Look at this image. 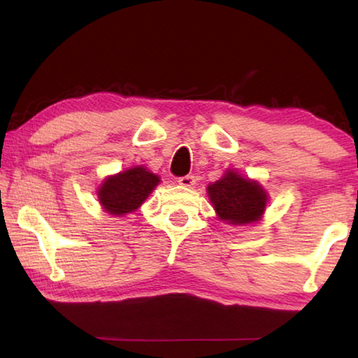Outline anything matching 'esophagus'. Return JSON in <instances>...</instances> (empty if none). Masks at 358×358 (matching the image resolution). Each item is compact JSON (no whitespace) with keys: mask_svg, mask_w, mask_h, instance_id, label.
I'll list each match as a JSON object with an SVG mask.
<instances>
[{"mask_svg":"<svg viewBox=\"0 0 358 358\" xmlns=\"http://www.w3.org/2000/svg\"><path fill=\"white\" fill-rule=\"evenodd\" d=\"M178 185L183 187H192L194 185H196V178H194L192 175H186V177L178 178Z\"/></svg>","mask_w":358,"mask_h":358,"instance_id":"obj_1","label":"esophagus"}]
</instances>
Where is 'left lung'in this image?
<instances>
[{
	"label": "left lung",
	"instance_id": "left-lung-1",
	"mask_svg": "<svg viewBox=\"0 0 358 358\" xmlns=\"http://www.w3.org/2000/svg\"><path fill=\"white\" fill-rule=\"evenodd\" d=\"M207 194L216 216L229 226L256 224L265 213L268 192L257 180H251L227 169L220 180L207 186Z\"/></svg>",
	"mask_w": 358,
	"mask_h": 358
}]
</instances>
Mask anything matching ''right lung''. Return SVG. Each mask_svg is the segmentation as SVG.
<instances>
[{"instance_id": "1", "label": "right lung", "mask_w": 358, "mask_h": 358, "mask_svg": "<svg viewBox=\"0 0 358 358\" xmlns=\"http://www.w3.org/2000/svg\"><path fill=\"white\" fill-rule=\"evenodd\" d=\"M161 178L145 166H134L108 175L102 180L96 194L101 207L108 215L124 216L141 208Z\"/></svg>"}]
</instances>
